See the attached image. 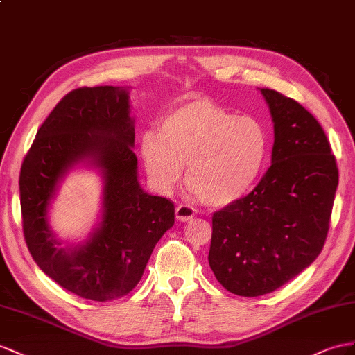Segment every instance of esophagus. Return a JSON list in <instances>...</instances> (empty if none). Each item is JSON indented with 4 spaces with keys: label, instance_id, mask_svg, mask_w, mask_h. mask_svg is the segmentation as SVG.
I'll list each match as a JSON object with an SVG mask.
<instances>
[{
    "label": "esophagus",
    "instance_id": "esophagus-1",
    "mask_svg": "<svg viewBox=\"0 0 355 355\" xmlns=\"http://www.w3.org/2000/svg\"><path fill=\"white\" fill-rule=\"evenodd\" d=\"M175 216L180 222H189L190 219H193L195 217V210L190 205L180 204L175 208Z\"/></svg>",
    "mask_w": 355,
    "mask_h": 355
}]
</instances>
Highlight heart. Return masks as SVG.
<instances>
[{
	"instance_id": "heart-1",
	"label": "heart",
	"mask_w": 355,
	"mask_h": 355,
	"mask_svg": "<svg viewBox=\"0 0 355 355\" xmlns=\"http://www.w3.org/2000/svg\"><path fill=\"white\" fill-rule=\"evenodd\" d=\"M268 147L258 118L237 116L208 98L171 107L159 132L139 136L141 159L154 184L169 192L187 165L190 190L211 207L230 205L249 192L266 166Z\"/></svg>"
}]
</instances>
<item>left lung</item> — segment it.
<instances>
[{
  "instance_id": "1",
  "label": "left lung",
  "mask_w": 355,
  "mask_h": 355,
  "mask_svg": "<svg viewBox=\"0 0 355 355\" xmlns=\"http://www.w3.org/2000/svg\"><path fill=\"white\" fill-rule=\"evenodd\" d=\"M275 123L271 166L252 192L213 214L208 262L230 293H272L320 255L339 171L316 118L279 91L261 88Z\"/></svg>"
}]
</instances>
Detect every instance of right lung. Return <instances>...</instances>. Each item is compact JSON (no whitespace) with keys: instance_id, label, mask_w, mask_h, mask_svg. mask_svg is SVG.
Returning a JSON list of instances; mask_svg holds the SVG:
<instances>
[{"instance_id":"obj_1","label":"right lung","mask_w":355,"mask_h":355,"mask_svg":"<svg viewBox=\"0 0 355 355\" xmlns=\"http://www.w3.org/2000/svg\"><path fill=\"white\" fill-rule=\"evenodd\" d=\"M129 109V93L120 87L70 91L42 124L21 168L22 228L33 259L60 286L93 302L130 293L174 225V204L139 186ZM84 158L103 169V222L84 245L58 250L47 208L62 177Z\"/></svg>"}]
</instances>
